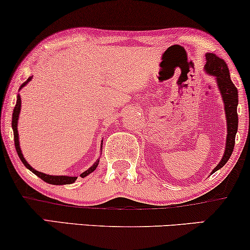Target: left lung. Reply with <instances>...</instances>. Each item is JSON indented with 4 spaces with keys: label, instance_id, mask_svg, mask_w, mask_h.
Listing matches in <instances>:
<instances>
[{
    "label": "left lung",
    "instance_id": "8db88e82",
    "mask_svg": "<svg viewBox=\"0 0 250 250\" xmlns=\"http://www.w3.org/2000/svg\"><path fill=\"white\" fill-rule=\"evenodd\" d=\"M206 65L205 72L209 76L215 78L216 83H218L219 91L222 96L224 101L225 113H226V122H227V138H226V148H225L224 156L219 164L213 169L211 172L214 173L215 171L221 169L229 159L231 152H233L234 144H235V135L237 131V104H239V95H237V88L231 83L229 70L225 62L224 59L219 58L214 53H206Z\"/></svg>",
    "mask_w": 250,
    "mask_h": 250
}]
</instances>
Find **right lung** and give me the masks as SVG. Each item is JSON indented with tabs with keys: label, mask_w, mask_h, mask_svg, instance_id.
I'll return each instance as SVG.
<instances>
[{
	"label": "right lung",
	"mask_w": 250,
	"mask_h": 250,
	"mask_svg": "<svg viewBox=\"0 0 250 250\" xmlns=\"http://www.w3.org/2000/svg\"><path fill=\"white\" fill-rule=\"evenodd\" d=\"M32 79V77H29L28 79H26L25 83H23L22 85H21L19 91L23 88L24 86L26 85V83H29L30 80ZM21 96L20 94L17 95V101H16V106L14 108V113H13V121H11V127H13V130H14V140H15V148H16V151H17V155H19V157L21 158V161H22V163L25 165L26 169H29L31 172H34L36 176L39 177L41 179H43L44 182L49 183V184H52V185H67V184H72V183H74L77 180L78 177H71V176H52V174H46L44 172H39V171L35 170L34 167L30 165L28 162H26V159L24 158V156L22 154V150H21V146H20V140H19V130H17V125H19V117H20V113H21ZM101 154H102V146H101ZM99 162H100V158L96 159V162L94 164L92 165L91 167H89L88 170L83 171V173L80 174L81 177H86L88 176L89 173H92L93 171H94L96 167H98L99 165Z\"/></svg>",
	"instance_id": "add662e5"
}]
</instances>
